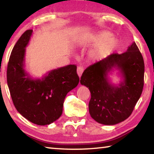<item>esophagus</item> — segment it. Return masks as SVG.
I'll return each mask as SVG.
<instances>
[{"mask_svg":"<svg viewBox=\"0 0 154 154\" xmlns=\"http://www.w3.org/2000/svg\"><path fill=\"white\" fill-rule=\"evenodd\" d=\"M77 75L79 77L82 76V75L83 72V68L82 66H78L77 69Z\"/></svg>","mask_w":154,"mask_h":154,"instance_id":"esophagus-1","label":"esophagus"}]
</instances>
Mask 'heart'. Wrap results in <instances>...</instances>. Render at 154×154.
Listing matches in <instances>:
<instances>
[{"label":"heart","instance_id":"b5f03b06","mask_svg":"<svg viewBox=\"0 0 154 154\" xmlns=\"http://www.w3.org/2000/svg\"><path fill=\"white\" fill-rule=\"evenodd\" d=\"M86 43L96 45L89 52L88 56L92 60H99L116 50L119 40L109 31H101L88 38Z\"/></svg>","mask_w":154,"mask_h":154}]
</instances>
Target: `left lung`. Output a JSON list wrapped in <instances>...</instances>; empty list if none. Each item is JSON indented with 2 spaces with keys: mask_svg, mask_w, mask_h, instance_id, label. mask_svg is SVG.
Returning a JSON list of instances; mask_svg holds the SVG:
<instances>
[{
  "mask_svg": "<svg viewBox=\"0 0 154 154\" xmlns=\"http://www.w3.org/2000/svg\"><path fill=\"white\" fill-rule=\"evenodd\" d=\"M118 69L122 78L116 85L108 74ZM145 64L135 42L122 54H112L83 71L80 83L90 90L89 112L98 123L115 125L131 115L144 85Z\"/></svg>",
  "mask_w": 154,
  "mask_h": 154,
  "instance_id": "8db88e82",
  "label": "left lung"
}]
</instances>
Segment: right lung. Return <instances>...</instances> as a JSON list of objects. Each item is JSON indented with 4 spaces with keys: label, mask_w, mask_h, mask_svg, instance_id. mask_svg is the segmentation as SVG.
I'll use <instances>...</instances> for the list:
<instances>
[{
    "label": "right lung",
    "mask_w": 154,
    "mask_h": 154,
    "mask_svg": "<svg viewBox=\"0 0 154 154\" xmlns=\"http://www.w3.org/2000/svg\"><path fill=\"white\" fill-rule=\"evenodd\" d=\"M32 35V30L26 31L12 49L7 85L17 111L32 123L45 126L61 116L64 98L77 87L79 78L74 64L49 71L41 79L31 77L24 67L26 48Z\"/></svg>",
    "instance_id": "1"
}]
</instances>
